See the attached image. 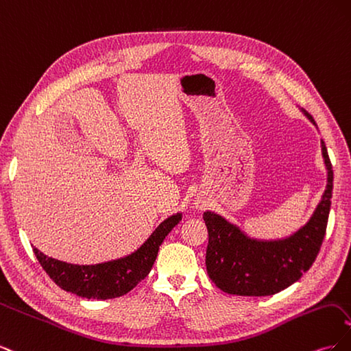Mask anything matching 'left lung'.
Wrapping results in <instances>:
<instances>
[{"label": "left lung", "mask_w": 351, "mask_h": 351, "mask_svg": "<svg viewBox=\"0 0 351 351\" xmlns=\"http://www.w3.org/2000/svg\"><path fill=\"white\" fill-rule=\"evenodd\" d=\"M302 112L315 123L312 115ZM326 167V189L311 219L291 236L277 240L252 239L215 212H204L208 227L206 271L219 290L236 295H272L312 267L325 237L332 197L334 173L326 146L321 142Z\"/></svg>", "instance_id": "1"}]
</instances>
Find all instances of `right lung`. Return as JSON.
Wrapping results in <instances>:
<instances>
[{"label":"right lung","instance_id":"obj_1","mask_svg":"<svg viewBox=\"0 0 351 351\" xmlns=\"http://www.w3.org/2000/svg\"><path fill=\"white\" fill-rule=\"evenodd\" d=\"M182 212L168 217L136 252L110 262L74 265L48 258L36 247H34V253L49 278L62 290L84 299H115L133 290L151 272L159 246L168 232L182 221Z\"/></svg>","mask_w":351,"mask_h":351}]
</instances>
